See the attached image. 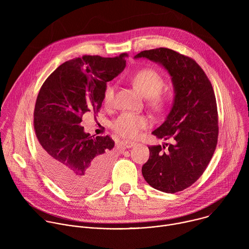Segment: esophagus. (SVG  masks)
Wrapping results in <instances>:
<instances>
[{
  "mask_svg": "<svg viewBox=\"0 0 249 249\" xmlns=\"http://www.w3.org/2000/svg\"><path fill=\"white\" fill-rule=\"evenodd\" d=\"M121 145L125 148H132L136 145V143H135V142H131V141H122Z\"/></svg>",
  "mask_w": 249,
  "mask_h": 249,
  "instance_id": "esophagus-1",
  "label": "esophagus"
}]
</instances>
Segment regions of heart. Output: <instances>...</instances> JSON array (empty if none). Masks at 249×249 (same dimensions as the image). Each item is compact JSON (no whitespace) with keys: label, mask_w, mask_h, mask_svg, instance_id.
Here are the masks:
<instances>
[{"label":"heart","mask_w":249,"mask_h":249,"mask_svg":"<svg viewBox=\"0 0 249 249\" xmlns=\"http://www.w3.org/2000/svg\"><path fill=\"white\" fill-rule=\"evenodd\" d=\"M134 86L141 91L152 107L160 111L167 104V97L161 92L164 86L163 78L153 69H143L137 72L131 79ZM115 87L108 85L104 89L102 101L104 105L111 106L114 102ZM151 120L145 115L125 112L111 122V129L123 138L133 139L139 136L140 132L151 126Z\"/></svg>","instance_id":"heart-1"}]
</instances>
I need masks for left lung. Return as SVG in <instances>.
Segmentation results:
<instances>
[{
	"label": "left lung",
	"instance_id": "1",
	"mask_svg": "<svg viewBox=\"0 0 249 249\" xmlns=\"http://www.w3.org/2000/svg\"><path fill=\"white\" fill-rule=\"evenodd\" d=\"M162 65L171 76L174 102L165 121L153 134L172 140L167 146H151L142 167L145 180L155 189L179 192L196 182L217 147L219 126L214 89L203 69L192 58L168 48L142 51L135 58Z\"/></svg>",
	"mask_w": 249,
	"mask_h": 249
}]
</instances>
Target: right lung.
Segmentation results:
<instances>
[{
	"instance_id": "1",
	"label": "right lung",
	"mask_w": 249,
	"mask_h": 249,
	"mask_svg": "<svg viewBox=\"0 0 249 249\" xmlns=\"http://www.w3.org/2000/svg\"><path fill=\"white\" fill-rule=\"evenodd\" d=\"M127 53L113 58L84 55L60 65L43 83L33 126L40 161L63 190L83 195L98 188L107 171L114 141L90 136L80 125L86 112L99 111L106 83L126 66Z\"/></svg>"
}]
</instances>
